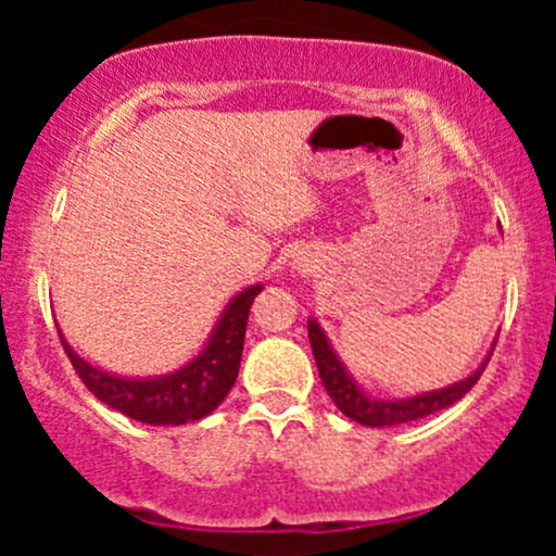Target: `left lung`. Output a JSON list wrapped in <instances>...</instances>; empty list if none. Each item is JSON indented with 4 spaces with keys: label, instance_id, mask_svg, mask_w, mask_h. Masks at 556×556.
I'll return each instance as SVG.
<instances>
[{
    "label": "left lung",
    "instance_id": "8db88e82",
    "mask_svg": "<svg viewBox=\"0 0 556 556\" xmlns=\"http://www.w3.org/2000/svg\"><path fill=\"white\" fill-rule=\"evenodd\" d=\"M308 340H311V350H314V358L318 366V376H321V384L329 392L331 402L348 416L350 420L361 426H371V429H384V426H400V424H410V420H420L431 413L444 410V407L455 405L457 400L465 397V394L473 389V384L481 379L483 368L494 353V344H491L489 355L481 361V366L476 368L473 374L465 376V379L455 381V384L442 387V389H431V392H420L413 394V397H402V400H381L374 397L371 392H366L358 381L353 379V374L348 371L337 350L331 348L327 331L321 329V324L316 321L314 316L308 318Z\"/></svg>",
    "mask_w": 556,
    "mask_h": 556
}]
</instances>
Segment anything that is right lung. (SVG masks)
<instances>
[{
    "mask_svg": "<svg viewBox=\"0 0 556 556\" xmlns=\"http://www.w3.org/2000/svg\"><path fill=\"white\" fill-rule=\"evenodd\" d=\"M261 290L264 285H251L229 300L198 355L169 374L119 376L104 371L80 358L60 327L56 331L83 384L112 410L149 426H182L212 416L232 389L240 371L248 314Z\"/></svg>",
    "mask_w": 556,
    "mask_h": 556,
    "instance_id": "1",
    "label": "right lung"
}]
</instances>
